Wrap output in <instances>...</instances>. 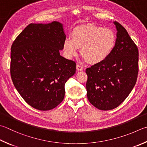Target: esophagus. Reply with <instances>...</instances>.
<instances>
[{
    "instance_id": "obj_1",
    "label": "esophagus",
    "mask_w": 147,
    "mask_h": 147,
    "mask_svg": "<svg viewBox=\"0 0 147 147\" xmlns=\"http://www.w3.org/2000/svg\"><path fill=\"white\" fill-rule=\"evenodd\" d=\"M76 68H77V70H78V71H82V70H83V67H82V66H81V65L77 64V66H76Z\"/></svg>"
}]
</instances>
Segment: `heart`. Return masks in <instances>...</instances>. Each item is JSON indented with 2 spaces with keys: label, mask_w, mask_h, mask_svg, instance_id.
<instances>
[{
  "label": "heart",
  "mask_w": 147,
  "mask_h": 147,
  "mask_svg": "<svg viewBox=\"0 0 147 147\" xmlns=\"http://www.w3.org/2000/svg\"><path fill=\"white\" fill-rule=\"evenodd\" d=\"M116 37L113 30L93 24H85L74 29L71 38L66 37L63 42L65 56L71 58L76 56L79 47L88 62L103 61L115 47Z\"/></svg>",
  "instance_id": "1"
}]
</instances>
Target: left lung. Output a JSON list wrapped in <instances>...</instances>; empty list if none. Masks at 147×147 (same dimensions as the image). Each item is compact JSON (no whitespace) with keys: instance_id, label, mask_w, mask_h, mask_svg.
Wrapping results in <instances>:
<instances>
[{"instance_id":"8db88e82","label":"left lung","mask_w":147,"mask_h":147,"mask_svg":"<svg viewBox=\"0 0 147 147\" xmlns=\"http://www.w3.org/2000/svg\"><path fill=\"white\" fill-rule=\"evenodd\" d=\"M115 47L100 63L86 68L87 97L98 109L117 107L125 100L137 81L138 49L126 29L117 22Z\"/></svg>"}]
</instances>
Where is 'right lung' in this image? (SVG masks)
Listing matches in <instances>:
<instances>
[{"mask_svg":"<svg viewBox=\"0 0 147 147\" xmlns=\"http://www.w3.org/2000/svg\"><path fill=\"white\" fill-rule=\"evenodd\" d=\"M66 35L63 25L30 24L11 45L10 74L13 84L30 106L54 109L65 97V84L76 63L61 56Z\"/></svg>","mask_w":147,"mask_h":147,"instance_id":"add662e5","label":"right lung"}]
</instances>
